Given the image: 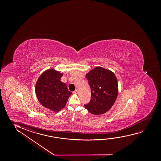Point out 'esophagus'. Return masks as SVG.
Returning <instances> with one entry per match:
<instances>
[{
    "label": "esophagus",
    "mask_w": 161,
    "mask_h": 161,
    "mask_svg": "<svg viewBox=\"0 0 161 161\" xmlns=\"http://www.w3.org/2000/svg\"><path fill=\"white\" fill-rule=\"evenodd\" d=\"M78 93V90H75L74 91H73V93H75V94H77Z\"/></svg>",
    "instance_id": "1"
}]
</instances>
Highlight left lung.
<instances>
[{
	"instance_id": "obj_1",
	"label": "left lung",
	"mask_w": 161,
	"mask_h": 161,
	"mask_svg": "<svg viewBox=\"0 0 161 161\" xmlns=\"http://www.w3.org/2000/svg\"><path fill=\"white\" fill-rule=\"evenodd\" d=\"M91 91V99L84 104L93 114H102L109 110L117 99L118 87L117 77L111 71L96 67L86 75Z\"/></svg>"
}]
</instances>
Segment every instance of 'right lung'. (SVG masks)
<instances>
[{"instance_id": "obj_1", "label": "right lung", "mask_w": 161, "mask_h": 161, "mask_svg": "<svg viewBox=\"0 0 161 161\" xmlns=\"http://www.w3.org/2000/svg\"><path fill=\"white\" fill-rule=\"evenodd\" d=\"M63 74L54 69L45 71L36 84V94L42 106L55 112L64 108L71 92L60 79Z\"/></svg>"}]
</instances>
